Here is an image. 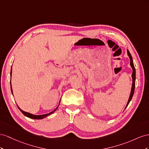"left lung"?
Masks as SVG:
<instances>
[{"mask_svg": "<svg viewBox=\"0 0 149 149\" xmlns=\"http://www.w3.org/2000/svg\"><path fill=\"white\" fill-rule=\"evenodd\" d=\"M127 55H128L129 58H130V65L131 66V67L132 68V88H131V92H130V94L129 96V99L128 100V102H127V104L126 105V107L125 108L128 106L129 102H130V100H132V98L133 95H134V90H135V67L134 65V62H133V60H132V57L131 54H130L129 51L127 50Z\"/></svg>", "mask_w": 149, "mask_h": 149, "instance_id": "obj_1", "label": "left lung"}]
</instances>
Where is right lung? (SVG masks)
I'll use <instances>...</instances> for the list:
<instances>
[{
    "label": "right lung",
    "mask_w": 149,
    "mask_h": 149,
    "mask_svg": "<svg viewBox=\"0 0 149 149\" xmlns=\"http://www.w3.org/2000/svg\"><path fill=\"white\" fill-rule=\"evenodd\" d=\"M12 75V69H11V71H10V75ZM10 88H11V92H12V95H13V92H12V86H11V82H10ZM60 102H61V100H60ZM59 104H60V102H59ZM18 107V108H19V109L21 111V112H22L25 116H26V117H29V118H33V119H42V118H45V117H46L47 116H49V115H50V114H52V113H54L55 111H56V110L57 109V108H58V107L55 109L54 111H52V112H50V113H46V114H44V115H39V116H36V115H33V114H32V113H29V112H25V111H23L22 110H21L19 107V106H17Z\"/></svg>",
    "instance_id": "1"
}]
</instances>
